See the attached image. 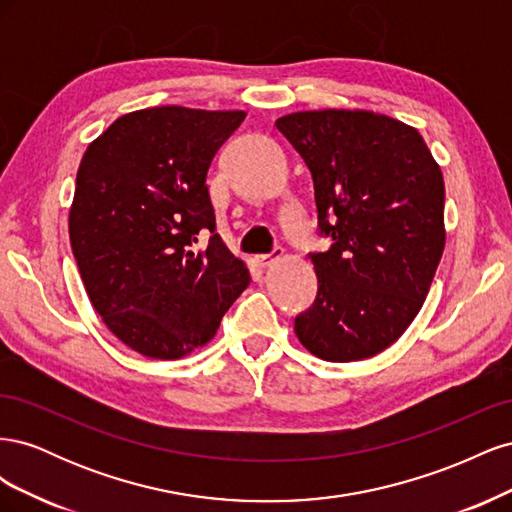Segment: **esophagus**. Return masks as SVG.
I'll list each match as a JSON object with an SVG mask.
<instances>
[{
  "mask_svg": "<svg viewBox=\"0 0 512 512\" xmlns=\"http://www.w3.org/2000/svg\"><path fill=\"white\" fill-rule=\"evenodd\" d=\"M282 254H284L282 247H275V250H273L271 254H260V256H256V258H254V262H256L258 267L267 269V267H271V262H275L277 258H282Z\"/></svg>",
  "mask_w": 512,
  "mask_h": 512,
  "instance_id": "esophagus-1",
  "label": "esophagus"
}]
</instances>
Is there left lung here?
<instances>
[{"mask_svg": "<svg viewBox=\"0 0 512 512\" xmlns=\"http://www.w3.org/2000/svg\"><path fill=\"white\" fill-rule=\"evenodd\" d=\"M314 179L312 254L318 294L294 318L322 361H363L404 335L427 299L446 243L444 179L408 123L361 108L301 111L275 121Z\"/></svg>", "mask_w": 512, "mask_h": 512, "instance_id": "1", "label": "left lung"}]
</instances>
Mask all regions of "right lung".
I'll return each instance as SVG.
<instances>
[{
  "mask_svg": "<svg viewBox=\"0 0 512 512\" xmlns=\"http://www.w3.org/2000/svg\"><path fill=\"white\" fill-rule=\"evenodd\" d=\"M243 111L153 106L121 115L89 143L68 230L87 297L119 342L175 361L205 346L250 286L215 232L207 170ZM212 232L196 253L195 235Z\"/></svg>",
  "mask_w": 512,
  "mask_h": 512,
  "instance_id": "1",
  "label": "right lung"
}]
</instances>
